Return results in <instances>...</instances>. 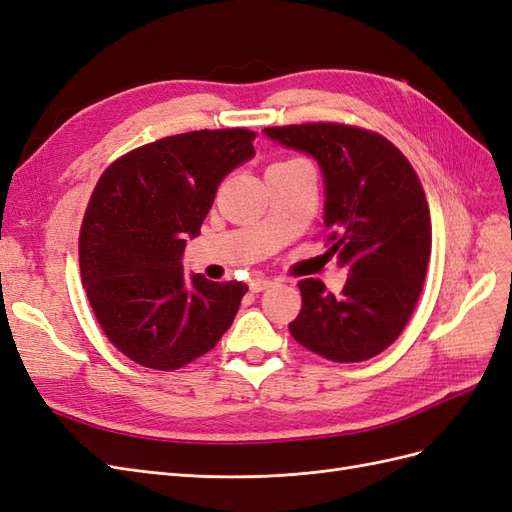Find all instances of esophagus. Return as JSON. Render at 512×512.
Segmentation results:
<instances>
[{"label":"esophagus","instance_id":"obj_1","mask_svg":"<svg viewBox=\"0 0 512 512\" xmlns=\"http://www.w3.org/2000/svg\"><path fill=\"white\" fill-rule=\"evenodd\" d=\"M273 286V280H269V277H262V275H256L250 280V290L252 292H260V290H267Z\"/></svg>","mask_w":512,"mask_h":512}]
</instances>
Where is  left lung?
<instances>
[{"mask_svg": "<svg viewBox=\"0 0 512 512\" xmlns=\"http://www.w3.org/2000/svg\"><path fill=\"white\" fill-rule=\"evenodd\" d=\"M265 134L318 160L329 254L350 273L339 294L314 277L299 282L303 305L290 335L329 361H367L401 335L421 297L431 254L423 185L378 132L318 121Z\"/></svg>", "mask_w": 512, "mask_h": 512, "instance_id": "1", "label": "left lung"}]
</instances>
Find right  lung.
Here are the masks:
<instances>
[{
  "mask_svg": "<svg viewBox=\"0 0 512 512\" xmlns=\"http://www.w3.org/2000/svg\"><path fill=\"white\" fill-rule=\"evenodd\" d=\"M256 132L198 130L117 158L91 192L79 235L81 280L104 335L130 361L173 371L230 329L247 286L183 275L222 179L254 156Z\"/></svg>",
  "mask_w": 512,
  "mask_h": 512,
  "instance_id": "add662e5",
  "label": "right lung"
}]
</instances>
